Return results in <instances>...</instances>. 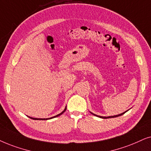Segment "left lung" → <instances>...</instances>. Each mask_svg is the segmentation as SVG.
<instances>
[{"instance_id": "8db88e82", "label": "left lung", "mask_w": 151, "mask_h": 151, "mask_svg": "<svg viewBox=\"0 0 151 151\" xmlns=\"http://www.w3.org/2000/svg\"><path fill=\"white\" fill-rule=\"evenodd\" d=\"M126 112H123V113H122V114H117V115H114V116H98V115H96V114H93V113H92L91 112V114H94V116H99V117H100V118H103V119H108V118H113V117H116V116H122V114H124V113H125Z\"/></svg>"}]
</instances>
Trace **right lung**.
Masks as SVG:
<instances>
[{
  "mask_svg": "<svg viewBox=\"0 0 151 151\" xmlns=\"http://www.w3.org/2000/svg\"><path fill=\"white\" fill-rule=\"evenodd\" d=\"M65 110H66V107H65V109H64L63 111L61 112V113H60V114H57V115H56V116H53V117H51V118H47V119H37V118H33V117H30V116H29V118H31V119H35V120H47V119H52V118L57 117V116H59V115H61V114H63V112L65 111Z\"/></svg>",
  "mask_w": 151,
  "mask_h": 151,
  "instance_id": "add662e5",
  "label": "right lung"
}]
</instances>
